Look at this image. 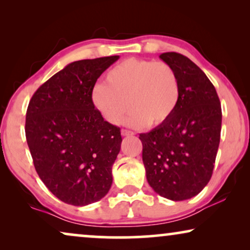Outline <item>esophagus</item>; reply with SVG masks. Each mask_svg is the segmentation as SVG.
I'll return each mask as SVG.
<instances>
[{
	"instance_id": "34e87169",
	"label": "esophagus",
	"mask_w": 250,
	"mask_h": 250,
	"mask_svg": "<svg viewBox=\"0 0 250 250\" xmlns=\"http://www.w3.org/2000/svg\"><path fill=\"white\" fill-rule=\"evenodd\" d=\"M134 134V133L131 132V131H127V129H122V135L123 136H131Z\"/></svg>"
}]
</instances>
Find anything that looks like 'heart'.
Segmentation results:
<instances>
[{
	"instance_id": "b5f03b06",
	"label": "heart",
	"mask_w": 250,
	"mask_h": 250,
	"mask_svg": "<svg viewBox=\"0 0 250 250\" xmlns=\"http://www.w3.org/2000/svg\"><path fill=\"white\" fill-rule=\"evenodd\" d=\"M180 100L175 70L162 61L126 59L105 74V84L94 85L91 102L99 115L118 124L131 107L125 123L133 127H156L172 118Z\"/></svg>"
}]
</instances>
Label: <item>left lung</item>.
I'll use <instances>...</instances> for the list:
<instances>
[{
  "instance_id": "1",
  "label": "left lung",
  "mask_w": 250,
  "mask_h": 250,
  "mask_svg": "<svg viewBox=\"0 0 250 250\" xmlns=\"http://www.w3.org/2000/svg\"><path fill=\"white\" fill-rule=\"evenodd\" d=\"M175 70L180 100L172 118L140 134L146 180L156 193L181 201L197 196L213 174L220 146L222 109L214 85L189 58L159 56Z\"/></svg>"
}]
</instances>
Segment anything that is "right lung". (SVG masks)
I'll return each mask as SVG.
<instances>
[{"mask_svg": "<svg viewBox=\"0 0 250 250\" xmlns=\"http://www.w3.org/2000/svg\"><path fill=\"white\" fill-rule=\"evenodd\" d=\"M118 59L74 61L41 85L29 101L25 132L34 166L47 189L66 204H93L112 184L121 128L99 115L91 91Z\"/></svg>", "mask_w": 250, "mask_h": 250, "instance_id": "1", "label": "right lung"}]
</instances>
